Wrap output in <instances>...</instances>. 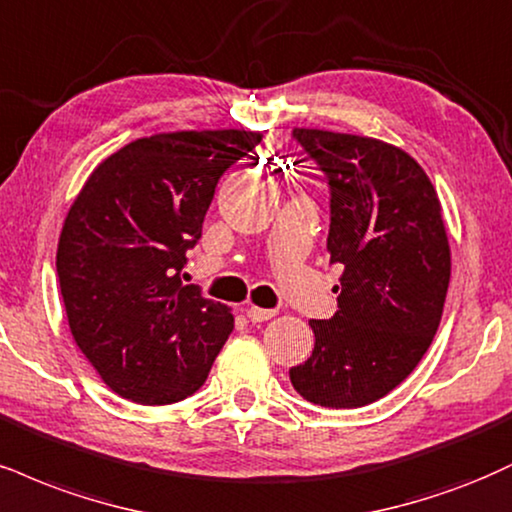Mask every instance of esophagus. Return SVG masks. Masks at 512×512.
Instances as JSON below:
<instances>
[{"instance_id": "1", "label": "esophagus", "mask_w": 512, "mask_h": 512, "mask_svg": "<svg viewBox=\"0 0 512 512\" xmlns=\"http://www.w3.org/2000/svg\"><path fill=\"white\" fill-rule=\"evenodd\" d=\"M245 315H248L250 322H267V319H272L276 312L274 310H264V307L250 305L248 310H245Z\"/></svg>"}]
</instances>
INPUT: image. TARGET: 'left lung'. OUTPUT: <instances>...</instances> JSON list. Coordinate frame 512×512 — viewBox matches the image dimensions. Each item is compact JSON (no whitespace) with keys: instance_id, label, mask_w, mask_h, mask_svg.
<instances>
[{"instance_id":"8db88e82","label":"left lung","mask_w":512,"mask_h":512,"mask_svg":"<svg viewBox=\"0 0 512 512\" xmlns=\"http://www.w3.org/2000/svg\"><path fill=\"white\" fill-rule=\"evenodd\" d=\"M293 138L329 178L326 250L343 274L336 315L312 319L315 350L288 374L310 403L362 408L410 377L439 329L451 281L441 200L396 145L322 128Z\"/></svg>"}]
</instances>
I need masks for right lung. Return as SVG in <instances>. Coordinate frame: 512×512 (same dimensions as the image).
Instances as JSON below:
<instances>
[{"label":"right lung","instance_id":"add662e5","mask_svg":"<svg viewBox=\"0 0 512 512\" xmlns=\"http://www.w3.org/2000/svg\"><path fill=\"white\" fill-rule=\"evenodd\" d=\"M262 140L245 128L138 138L102 159L66 214L57 274L73 341L104 384L169 405L205 384L233 315L183 286L221 174Z\"/></svg>","mask_w":512,"mask_h":512}]
</instances>
